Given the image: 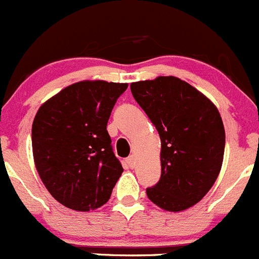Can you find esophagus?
Here are the masks:
<instances>
[{
  "label": "esophagus",
  "instance_id": "34e87169",
  "mask_svg": "<svg viewBox=\"0 0 259 259\" xmlns=\"http://www.w3.org/2000/svg\"><path fill=\"white\" fill-rule=\"evenodd\" d=\"M125 161H127V164H128V166H130V168H135V165H136V159H135L134 155L128 157Z\"/></svg>",
  "mask_w": 259,
  "mask_h": 259
}]
</instances>
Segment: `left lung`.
I'll list each match as a JSON object with an SVG mask.
<instances>
[{
	"label": "left lung",
	"mask_w": 259,
	"mask_h": 259,
	"mask_svg": "<svg viewBox=\"0 0 259 259\" xmlns=\"http://www.w3.org/2000/svg\"><path fill=\"white\" fill-rule=\"evenodd\" d=\"M131 91L161 140V176L146 188L147 197L166 211L186 210L205 197L220 173L225 150L220 113L174 76L134 82Z\"/></svg>",
	"instance_id": "1"
}]
</instances>
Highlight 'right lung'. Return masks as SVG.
I'll return each mask as SVG.
<instances>
[{"label":"right lung","instance_id":"obj_1","mask_svg":"<svg viewBox=\"0 0 259 259\" xmlns=\"http://www.w3.org/2000/svg\"><path fill=\"white\" fill-rule=\"evenodd\" d=\"M127 83L81 81L39 108L31 128L36 170L49 193L76 211L107 203L123 173L107 131Z\"/></svg>","mask_w":259,"mask_h":259}]
</instances>
